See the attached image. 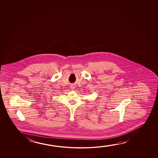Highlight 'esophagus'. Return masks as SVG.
Masks as SVG:
<instances>
[{
    "instance_id": "obj_1",
    "label": "esophagus",
    "mask_w": 158,
    "mask_h": 158,
    "mask_svg": "<svg viewBox=\"0 0 158 158\" xmlns=\"http://www.w3.org/2000/svg\"><path fill=\"white\" fill-rule=\"evenodd\" d=\"M71 89H75V87L74 86H71Z\"/></svg>"
}]
</instances>
